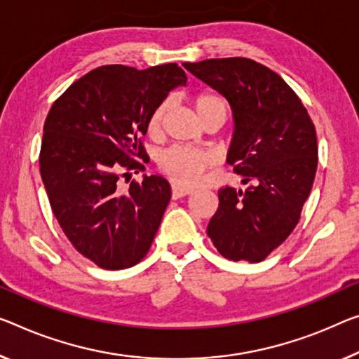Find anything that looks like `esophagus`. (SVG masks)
Instances as JSON below:
<instances>
[{"mask_svg": "<svg viewBox=\"0 0 359 359\" xmlns=\"http://www.w3.org/2000/svg\"><path fill=\"white\" fill-rule=\"evenodd\" d=\"M192 194V189H186V187H181L178 184L172 186V197L173 198H180V197H186Z\"/></svg>", "mask_w": 359, "mask_h": 359, "instance_id": "obj_1", "label": "esophagus"}]
</instances>
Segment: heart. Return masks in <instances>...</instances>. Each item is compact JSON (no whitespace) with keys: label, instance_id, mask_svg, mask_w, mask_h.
<instances>
[{"label":"heart","instance_id":"obj_1","mask_svg":"<svg viewBox=\"0 0 359 359\" xmlns=\"http://www.w3.org/2000/svg\"><path fill=\"white\" fill-rule=\"evenodd\" d=\"M194 109L198 118L205 120L212 115L228 114V104L224 97L215 91H201L194 96ZM168 112V102L157 104L147 118V133L156 137L162 133L165 115ZM212 165L210 154L198 149L172 146L157 157V167L163 175L181 186H192L201 180L202 173Z\"/></svg>","mask_w":359,"mask_h":359}]
</instances>
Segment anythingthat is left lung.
<instances>
[{"mask_svg":"<svg viewBox=\"0 0 359 359\" xmlns=\"http://www.w3.org/2000/svg\"><path fill=\"white\" fill-rule=\"evenodd\" d=\"M184 67L228 99L234 137L228 162L245 191L224 186L207 234L224 258L263 262L299 223L318 167L313 120L295 91L247 57L205 59Z\"/></svg>","mask_w":359,"mask_h":359,"instance_id":"left-lung-1","label":"left lung"}]
</instances>
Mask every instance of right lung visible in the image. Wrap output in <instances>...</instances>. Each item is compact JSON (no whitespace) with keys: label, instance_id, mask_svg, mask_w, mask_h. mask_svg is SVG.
Returning <instances> with one entry per match:
<instances>
[{"label":"right lung","instance_id":"add662e5","mask_svg":"<svg viewBox=\"0 0 359 359\" xmlns=\"http://www.w3.org/2000/svg\"><path fill=\"white\" fill-rule=\"evenodd\" d=\"M186 81L178 64L146 70L102 65L74 81L49 109L43 184L70 244L99 268L135 266L151 249L172 189L158 175L142 183L126 176L146 170L136 158L144 161L149 115Z\"/></svg>","mask_w":359,"mask_h":359}]
</instances>
